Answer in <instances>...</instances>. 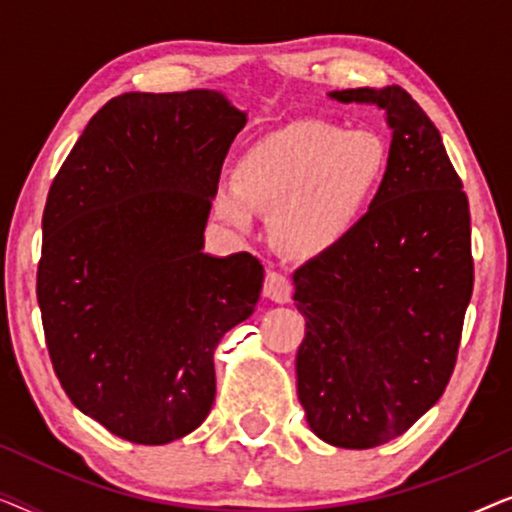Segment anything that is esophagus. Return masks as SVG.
Returning <instances> with one entry per match:
<instances>
[{
  "instance_id": "1",
  "label": "esophagus",
  "mask_w": 512,
  "mask_h": 512,
  "mask_svg": "<svg viewBox=\"0 0 512 512\" xmlns=\"http://www.w3.org/2000/svg\"><path fill=\"white\" fill-rule=\"evenodd\" d=\"M263 293L275 303H289L291 300V282L289 277L282 275V272L270 270L265 275V284H263Z\"/></svg>"
}]
</instances>
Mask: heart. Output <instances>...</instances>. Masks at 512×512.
Listing matches in <instances>:
<instances>
[{
	"label": "heart",
	"instance_id": "b5f03b06",
	"mask_svg": "<svg viewBox=\"0 0 512 512\" xmlns=\"http://www.w3.org/2000/svg\"><path fill=\"white\" fill-rule=\"evenodd\" d=\"M387 170L389 149L380 135L305 118L244 149L233 188L214 195V212L242 230L251 226V209L270 214L279 247L300 258L319 256L361 226Z\"/></svg>",
	"mask_w": 512,
	"mask_h": 512
}]
</instances>
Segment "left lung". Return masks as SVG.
<instances>
[{"mask_svg":"<svg viewBox=\"0 0 512 512\" xmlns=\"http://www.w3.org/2000/svg\"><path fill=\"white\" fill-rule=\"evenodd\" d=\"M331 97L387 111L389 170L361 226L293 272L298 401L328 445L368 450L450 382L473 293L471 212L438 128L401 86Z\"/></svg>","mask_w":512,"mask_h":512,"instance_id":"left-lung-1","label":"left lung"}]
</instances>
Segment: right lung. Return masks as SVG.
Returning a JSON list of instances; mask_svg holds the SVG:
<instances>
[{
	"label": "right lung",
	"instance_id": "1",
	"mask_svg": "<svg viewBox=\"0 0 512 512\" xmlns=\"http://www.w3.org/2000/svg\"><path fill=\"white\" fill-rule=\"evenodd\" d=\"M244 123L216 90L123 93L48 191L37 300L53 370L83 415L130 443L165 445L205 422L214 349L261 296L256 256L202 254Z\"/></svg>",
	"mask_w": 512,
	"mask_h": 512
}]
</instances>
